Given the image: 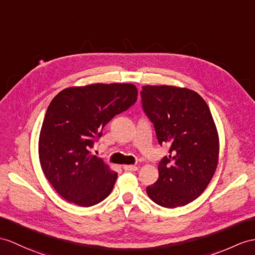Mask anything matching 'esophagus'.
Wrapping results in <instances>:
<instances>
[{
  "mask_svg": "<svg viewBox=\"0 0 255 255\" xmlns=\"http://www.w3.org/2000/svg\"><path fill=\"white\" fill-rule=\"evenodd\" d=\"M123 169H124V171H137V169L138 167L136 166V165H123Z\"/></svg>",
  "mask_w": 255,
  "mask_h": 255,
  "instance_id": "1",
  "label": "esophagus"
}]
</instances>
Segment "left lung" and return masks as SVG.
<instances>
[{
    "mask_svg": "<svg viewBox=\"0 0 255 255\" xmlns=\"http://www.w3.org/2000/svg\"><path fill=\"white\" fill-rule=\"evenodd\" d=\"M140 96L159 144L171 145L147 195L163 208L186 206L206 190L219 163V133L210 108L198 93L177 86L145 85Z\"/></svg>",
    "mask_w": 255,
    "mask_h": 255,
    "instance_id": "1",
    "label": "left lung"
}]
</instances>
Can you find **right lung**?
<instances>
[{"mask_svg":"<svg viewBox=\"0 0 255 255\" xmlns=\"http://www.w3.org/2000/svg\"><path fill=\"white\" fill-rule=\"evenodd\" d=\"M137 95L134 84L95 83L65 89L53 98L42 123L39 159L64 199L92 207L109 196L118 173L91 148L104 127L134 105Z\"/></svg>","mask_w":255,"mask_h":255,"instance_id":"obj_1","label":"right lung"}]
</instances>
